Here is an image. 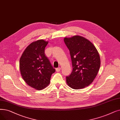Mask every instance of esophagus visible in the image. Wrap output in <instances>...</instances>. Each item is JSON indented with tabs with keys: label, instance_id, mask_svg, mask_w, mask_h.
<instances>
[{
	"label": "esophagus",
	"instance_id": "esophagus-1",
	"mask_svg": "<svg viewBox=\"0 0 120 120\" xmlns=\"http://www.w3.org/2000/svg\"><path fill=\"white\" fill-rule=\"evenodd\" d=\"M61 70V68L59 67V68H57L56 69V71L57 72H58V71H60Z\"/></svg>",
	"mask_w": 120,
	"mask_h": 120
}]
</instances>
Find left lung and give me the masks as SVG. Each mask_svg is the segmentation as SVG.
<instances>
[{
  "instance_id": "left-lung-1",
  "label": "left lung",
  "mask_w": 120,
  "mask_h": 120,
  "mask_svg": "<svg viewBox=\"0 0 120 120\" xmlns=\"http://www.w3.org/2000/svg\"><path fill=\"white\" fill-rule=\"evenodd\" d=\"M71 57L72 71L66 76L69 87L74 89L89 86L95 79L101 66L100 57L95 45L80 36L65 38Z\"/></svg>"
}]
</instances>
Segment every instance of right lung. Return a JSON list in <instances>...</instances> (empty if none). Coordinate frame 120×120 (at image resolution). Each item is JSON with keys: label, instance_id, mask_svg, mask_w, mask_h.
<instances>
[{"label": "right lung", "instance_id": "right-lung-1", "mask_svg": "<svg viewBox=\"0 0 120 120\" xmlns=\"http://www.w3.org/2000/svg\"><path fill=\"white\" fill-rule=\"evenodd\" d=\"M49 41L39 40L26 48L19 59V69L22 79L30 87L37 90L48 86L52 74L55 71L45 53Z\"/></svg>", "mask_w": 120, "mask_h": 120}]
</instances>
